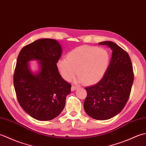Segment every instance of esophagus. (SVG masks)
<instances>
[{
	"instance_id": "obj_1",
	"label": "esophagus",
	"mask_w": 146,
	"mask_h": 146,
	"mask_svg": "<svg viewBox=\"0 0 146 146\" xmlns=\"http://www.w3.org/2000/svg\"><path fill=\"white\" fill-rule=\"evenodd\" d=\"M77 88H78V86H75V85H72V86H71V91H74V90H75L76 89H77Z\"/></svg>"
}]
</instances>
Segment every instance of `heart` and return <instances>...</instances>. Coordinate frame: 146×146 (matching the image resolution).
Listing matches in <instances>:
<instances>
[{
	"mask_svg": "<svg viewBox=\"0 0 146 146\" xmlns=\"http://www.w3.org/2000/svg\"><path fill=\"white\" fill-rule=\"evenodd\" d=\"M110 62V56L104 48L80 46L73 49L56 62V68L62 78L70 81L76 73V82L93 85L105 75Z\"/></svg>",
	"mask_w": 146,
	"mask_h": 146,
	"instance_id": "obj_1",
	"label": "heart"
}]
</instances>
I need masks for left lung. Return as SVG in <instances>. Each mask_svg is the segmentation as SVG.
<instances>
[{"mask_svg":"<svg viewBox=\"0 0 146 146\" xmlns=\"http://www.w3.org/2000/svg\"><path fill=\"white\" fill-rule=\"evenodd\" d=\"M98 44L107 45L112 50L110 63L100 81L85 88L87 96L83 107L90 117L104 120L115 116L125 107L134 82V72L131 58L122 48L111 41Z\"/></svg>","mask_w":146,"mask_h":146,"instance_id":"obj_1","label":"left lung"}]
</instances>
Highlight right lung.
Returning <instances> with one entry per match:
<instances>
[{
    "instance_id": "right-lung-1",
    "label": "right lung",
    "mask_w": 146,
    "mask_h": 146,
    "mask_svg": "<svg viewBox=\"0 0 146 146\" xmlns=\"http://www.w3.org/2000/svg\"><path fill=\"white\" fill-rule=\"evenodd\" d=\"M61 46L52 39H40L26 45L17 57L14 85L21 107L34 119L50 120L63 110L71 85L60 75L56 62ZM39 60L40 71L33 73L28 63Z\"/></svg>"
}]
</instances>
